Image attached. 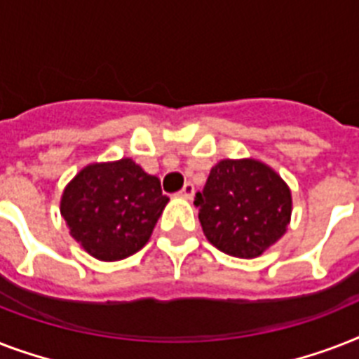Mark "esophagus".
<instances>
[{
    "label": "esophagus",
    "mask_w": 359,
    "mask_h": 359,
    "mask_svg": "<svg viewBox=\"0 0 359 359\" xmlns=\"http://www.w3.org/2000/svg\"><path fill=\"white\" fill-rule=\"evenodd\" d=\"M194 194H196V188H194V184H191V182H186V184L182 186V190L179 191V196L184 197V199H191V197H194Z\"/></svg>",
    "instance_id": "34e87169"
}]
</instances>
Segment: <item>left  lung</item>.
I'll return each mask as SVG.
<instances>
[{"instance_id": "left-lung-1", "label": "left lung", "mask_w": 359, "mask_h": 359, "mask_svg": "<svg viewBox=\"0 0 359 359\" xmlns=\"http://www.w3.org/2000/svg\"><path fill=\"white\" fill-rule=\"evenodd\" d=\"M194 205L208 242L240 259L259 257L276 244L292 212L287 182L253 158L216 163Z\"/></svg>"}]
</instances>
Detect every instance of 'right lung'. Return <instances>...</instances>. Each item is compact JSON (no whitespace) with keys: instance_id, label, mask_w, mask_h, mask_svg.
I'll list each match as a JSON object with an SVG mask.
<instances>
[{"instance_id":"obj_1","label":"right lung","mask_w":359,"mask_h":359,"mask_svg":"<svg viewBox=\"0 0 359 359\" xmlns=\"http://www.w3.org/2000/svg\"><path fill=\"white\" fill-rule=\"evenodd\" d=\"M160 179L132 158L89 163L61 197L70 236L98 261H121L149 242L168 205Z\"/></svg>"}]
</instances>
